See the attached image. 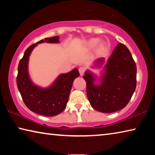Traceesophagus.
Masks as SVG:
<instances>
[{
    "label": "esophagus",
    "mask_w": 155,
    "mask_h": 155,
    "mask_svg": "<svg viewBox=\"0 0 155 155\" xmlns=\"http://www.w3.org/2000/svg\"><path fill=\"white\" fill-rule=\"evenodd\" d=\"M78 71H79V73H80L81 76L83 75L84 72H85V68H83V67H81V68H79V69H78Z\"/></svg>",
    "instance_id": "1"
}]
</instances>
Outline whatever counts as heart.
Returning <instances> with one entry per match:
<instances>
[{
	"label": "heart",
	"instance_id": "obj_1",
	"mask_svg": "<svg viewBox=\"0 0 155 155\" xmlns=\"http://www.w3.org/2000/svg\"><path fill=\"white\" fill-rule=\"evenodd\" d=\"M96 48V52L98 54H102L103 52H105L107 48H108V44L104 41H101V39L96 38H91L90 40L87 41L85 44V48L89 51H91L94 48Z\"/></svg>",
	"mask_w": 155,
	"mask_h": 155
}]
</instances>
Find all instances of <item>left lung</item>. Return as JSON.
I'll return each instance as SVG.
<instances>
[{
    "instance_id": "8db88e82",
    "label": "left lung",
    "mask_w": 155,
    "mask_h": 155,
    "mask_svg": "<svg viewBox=\"0 0 155 155\" xmlns=\"http://www.w3.org/2000/svg\"><path fill=\"white\" fill-rule=\"evenodd\" d=\"M104 63L103 57L94 61L96 67H101ZM136 76L137 68L129 50L123 44H117L101 77L90 70L85 71L83 76L91 107L103 113H113L124 108L135 90Z\"/></svg>"
}]
</instances>
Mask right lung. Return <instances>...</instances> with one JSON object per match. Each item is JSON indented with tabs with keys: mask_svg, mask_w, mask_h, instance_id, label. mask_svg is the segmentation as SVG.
Wrapping results in <instances>:
<instances>
[{
	"mask_svg": "<svg viewBox=\"0 0 155 155\" xmlns=\"http://www.w3.org/2000/svg\"><path fill=\"white\" fill-rule=\"evenodd\" d=\"M44 42L59 43V37L45 38L26 50L18 64L16 82L18 90L28 109L38 114L52 117L59 114L65 109L73 81L80 74L78 70L74 68L69 72L59 75L48 87L43 88L34 84L28 74L29 56L38 44Z\"/></svg>",
	"mask_w": 155,
	"mask_h": 155,
	"instance_id": "right-lung-1",
	"label": "right lung"
}]
</instances>
